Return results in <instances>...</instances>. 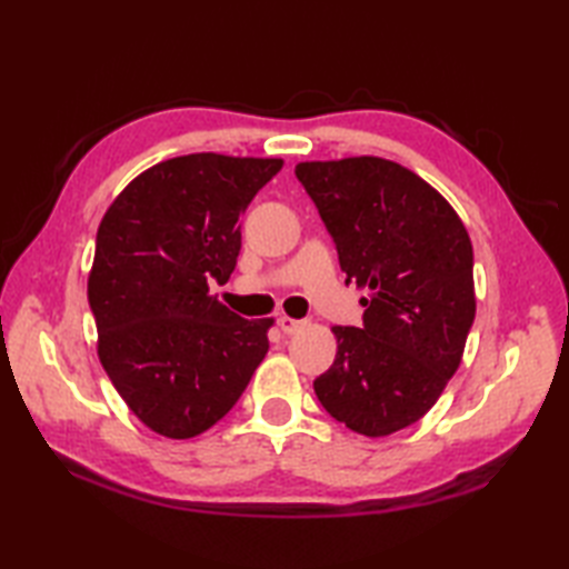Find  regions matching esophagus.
<instances>
[{"instance_id": "34e87169", "label": "esophagus", "mask_w": 569, "mask_h": 569, "mask_svg": "<svg viewBox=\"0 0 569 569\" xmlns=\"http://www.w3.org/2000/svg\"><path fill=\"white\" fill-rule=\"evenodd\" d=\"M278 328H281L286 335H296L306 328V320H296V318H288V316H281L278 318Z\"/></svg>"}]
</instances>
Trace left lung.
Instances as JSON below:
<instances>
[{"instance_id":"8db88e82","label":"left lung","mask_w":569,"mask_h":569,"mask_svg":"<svg viewBox=\"0 0 569 569\" xmlns=\"http://www.w3.org/2000/svg\"><path fill=\"white\" fill-rule=\"evenodd\" d=\"M296 176L335 239L347 283L367 288L365 325L332 328L322 408L367 438L413 426L462 361L475 322V253L438 190L379 156L306 161Z\"/></svg>"}]
</instances>
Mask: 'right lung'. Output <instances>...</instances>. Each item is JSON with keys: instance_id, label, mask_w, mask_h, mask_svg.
I'll return each mask as SVG.
<instances>
[{"instance_id": "1", "label": "right lung", "mask_w": 569, "mask_h": 569, "mask_svg": "<svg viewBox=\"0 0 569 569\" xmlns=\"http://www.w3.org/2000/svg\"><path fill=\"white\" fill-rule=\"evenodd\" d=\"M281 159L188 153L151 166L104 212L88 300L98 355L143 426L188 440L222 420L269 352L271 318L210 296L241 249V212Z\"/></svg>"}]
</instances>
